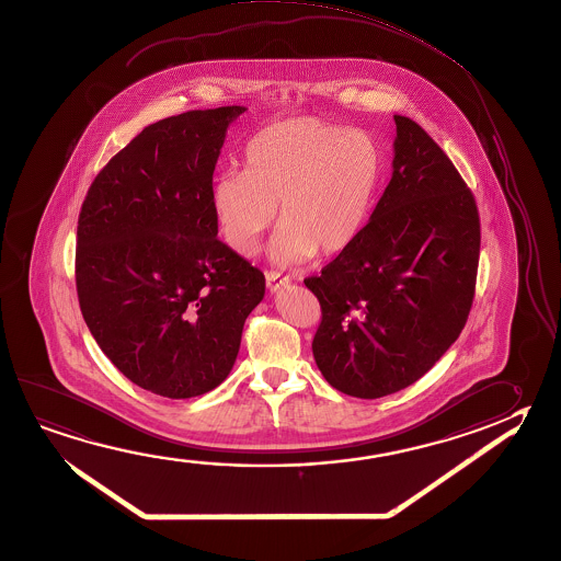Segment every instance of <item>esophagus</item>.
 I'll list each match as a JSON object with an SVG mask.
<instances>
[{
	"label": "esophagus",
	"instance_id": "esophagus-1",
	"mask_svg": "<svg viewBox=\"0 0 561 561\" xmlns=\"http://www.w3.org/2000/svg\"><path fill=\"white\" fill-rule=\"evenodd\" d=\"M266 284L267 289H270V291H277L279 287H284V285L289 284V277L282 276L279 272H274V270H270V272H266Z\"/></svg>",
	"mask_w": 561,
	"mask_h": 561
}]
</instances>
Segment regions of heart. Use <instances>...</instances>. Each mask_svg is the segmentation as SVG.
<instances>
[{"instance_id": "heart-1", "label": "heart", "mask_w": 561, "mask_h": 561, "mask_svg": "<svg viewBox=\"0 0 561 561\" xmlns=\"http://www.w3.org/2000/svg\"><path fill=\"white\" fill-rule=\"evenodd\" d=\"M383 156L363 129L299 116L270 124L248 141L244 171L215 179L213 208L228 247L242 256L276 222L272 256L295 264L336 256L363 234L382 181Z\"/></svg>"}]
</instances>
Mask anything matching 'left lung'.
I'll use <instances>...</instances> for the list:
<instances>
[{
    "label": "left lung",
    "instance_id": "left-lung-1",
    "mask_svg": "<svg viewBox=\"0 0 561 561\" xmlns=\"http://www.w3.org/2000/svg\"><path fill=\"white\" fill-rule=\"evenodd\" d=\"M393 173L363 234L305 277L321 305L314 363L339 392L374 400L420 380L471 311L481 218L427 131L393 116Z\"/></svg>",
    "mask_w": 561,
    "mask_h": 561
}]
</instances>
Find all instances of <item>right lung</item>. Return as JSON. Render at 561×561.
Segmentation results:
<instances>
[{
  "instance_id": "right-lung-1",
  "label": "right lung",
  "mask_w": 561,
  "mask_h": 561,
  "mask_svg": "<svg viewBox=\"0 0 561 561\" xmlns=\"http://www.w3.org/2000/svg\"><path fill=\"white\" fill-rule=\"evenodd\" d=\"M244 106L159 119L92 181L77 228L80 311L102 353L149 392H210L237 360L266 277L218 240L213 173Z\"/></svg>"
}]
</instances>
